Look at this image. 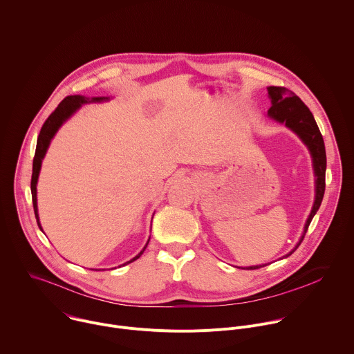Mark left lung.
<instances>
[{"mask_svg": "<svg viewBox=\"0 0 354 354\" xmlns=\"http://www.w3.org/2000/svg\"><path fill=\"white\" fill-rule=\"evenodd\" d=\"M267 91H268V98L271 100V108L267 112L268 118L279 124H285L307 147V149L311 155L313 170H314V177H315L314 178V184H315L314 185L315 187L314 203H313L311 212L306 220L303 234H301L299 242L296 243V246L288 254L282 256V259H283V257L290 256L297 249V246L300 245V242L303 241V238L307 232V228H308L314 214L319 209V205L322 202L324 192H325L326 155H325V145H324V140L319 133V129L314 120L313 113L303 104V101L297 95H295L292 91L286 90L285 87L271 86V87H267ZM264 266H267V264L249 266V267H242V268L243 270H256V268H260Z\"/></svg>", "mask_w": 354, "mask_h": 354, "instance_id": "obj_1", "label": "left lung"}]
</instances>
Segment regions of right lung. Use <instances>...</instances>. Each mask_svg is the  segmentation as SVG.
Listing matches in <instances>:
<instances>
[{
	"instance_id": "add662e5",
	"label": "right lung",
	"mask_w": 354,
	"mask_h": 354,
	"mask_svg": "<svg viewBox=\"0 0 354 354\" xmlns=\"http://www.w3.org/2000/svg\"><path fill=\"white\" fill-rule=\"evenodd\" d=\"M111 98L109 97H93V98H87V97H83V95H71V97H66L59 105L58 108L50 115V118L46 120V123L43 124L41 127V131L39 134V138H37V147H36V153H35V159H33V174H32V198H33V207H35V214H36V220H37V224L40 227V230L43 231V227H41V223H40V217H39V207H37V181H39V176H40V170H41V163H43V159L50 148V144L53 141V138L55 137V134L58 133V130L62 127V124L71 119L80 108L82 105L84 104H90V102H104V101H109ZM44 232V231H43ZM151 239V236H149ZM148 239V242H149ZM148 242L145 243V246L142 248V250L136 256L133 257L131 260L126 261L123 266L137 260L142 253L144 250L147 249L148 246Z\"/></svg>"
}]
</instances>
